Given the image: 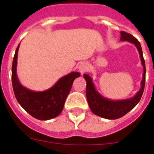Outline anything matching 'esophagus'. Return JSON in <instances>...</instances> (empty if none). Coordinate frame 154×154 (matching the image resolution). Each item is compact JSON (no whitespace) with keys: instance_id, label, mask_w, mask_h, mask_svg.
<instances>
[{"instance_id":"esophagus-1","label":"esophagus","mask_w":154,"mask_h":154,"mask_svg":"<svg viewBox=\"0 0 154 154\" xmlns=\"http://www.w3.org/2000/svg\"><path fill=\"white\" fill-rule=\"evenodd\" d=\"M88 69H89V65H88V63H86V62H85L80 63L79 65V67H78L79 72L82 75L83 74V73H85V72H87V71H88Z\"/></svg>"}]
</instances>
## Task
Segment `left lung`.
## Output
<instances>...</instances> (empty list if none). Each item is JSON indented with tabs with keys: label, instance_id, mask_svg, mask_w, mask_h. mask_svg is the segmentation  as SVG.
I'll use <instances>...</instances> for the list:
<instances>
[{
	"label": "left lung",
	"instance_id": "8db88e82",
	"mask_svg": "<svg viewBox=\"0 0 154 154\" xmlns=\"http://www.w3.org/2000/svg\"><path fill=\"white\" fill-rule=\"evenodd\" d=\"M120 40L127 41L137 47L140 54L143 67V79L141 81L140 89L137 92L133 97L127 99L122 100H111L107 98L103 97L102 95L97 92L96 87L92 82V78L89 75L84 74L83 77L86 81V98L89 103V108L91 111L95 115L99 116L100 117L108 119H116L122 117L133 109L138 104L142 97L143 92L145 86V79H146V66L145 61L143 56L142 48L140 43L136 38L135 37L126 33L125 31L120 32Z\"/></svg>",
	"mask_w": 154,
	"mask_h": 154
}]
</instances>
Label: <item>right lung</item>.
Segmentation results:
<instances>
[{
  "label": "right lung",
  "instance_id": "right-lung-1",
  "mask_svg": "<svg viewBox=\"0 0 154 154\" xmlns=\"http://www.w3.org/2000/svg\"><path fill=\"white\" fill-rule=\"evenodd\" d=\"M17 46L12 64V85L18 103L31 116L40 120H48L58 116L63 109L65 99L71 90L73 82L80 76L79 72L69 73L58 79L47 90L35 92L23 86L17 75Z\"/></svg>",
  "mask_w": 154,
  "mask_h": 154
}]
</instances>
